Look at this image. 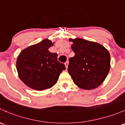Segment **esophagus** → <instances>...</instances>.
Segmentation results:
<instances>
[{
  "mask_svg": "<svg viewBox=\"0 0 125 125\" xmlns=\"http://www.w3.org/2000/svg\"><path fill=\"white\" fill-rule=\"evenodd\" d=\"M68 62L67 61V62H66L65 63V66H66V68L67 69V68H68Z\"/></svg>",
  "mask_w": 125,
  "mask_h": 125,
  "instance_id": "34e87169",
  "label": "esophagus"
}]
</instances>
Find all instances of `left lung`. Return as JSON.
I'll list each match as a JSON object with an SVG mask.
<instances>
[{
    "label": "left lung",
    "instance_id": "8db88e82",
    "mask_svg": "<svg viewBox=\"0 0 125 125\" xmlns=\"http://www.w3.org/2000/svg\"><path fill=\"white\" fill-rule=\"evenodd\" d=\"M73 42L75 56L69 59L68 71L73 83L83 89L91 90L101 85L110 68V55L104 46L81 38Z\"/></svg>",
    "mask_w": 125,
    "mask_h": 125
}]
</instances>
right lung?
I'll return each instance as SVG.
<instances>
[{
    "label": "right lung",
    "instance_id": "add662e5",
    "mask_svg": "<svg viewBox=\"0 0 125 125\" xmlns=\"http://www.w3.org/2000/svg\"><path fill=\"white\" fill-rule=\"evenodd\" d=\"M52 45L51 41L45 39L23 50L18 56L17 69L20 78L34 90L51 88L66 69L65 65L57 60V54L48 51Z\"/></svg>",
    "mask_w": 125,
    "mask_h": 125
}]
</instances>
